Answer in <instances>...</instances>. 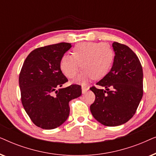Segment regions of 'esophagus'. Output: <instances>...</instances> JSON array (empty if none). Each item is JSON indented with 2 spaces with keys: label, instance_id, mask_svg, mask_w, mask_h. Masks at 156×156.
Segmentation results:
<instances>
[{
  "label": "esophagus",
  "instance_id": "34e87169",
  "mask_svg": "<svg viewBox=\"0 0 156 156\" xmlns=\"http://www.w3.org/2000/svg\"><path fill=\"white\" fill-rule=\"evenodd\" d=\"M88 90H89V89L87 88V87H82V94H85Z\"/></svg>",
  "mask_w": 156,
  "mask_h": 156
}]
</instances>
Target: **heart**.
I'll list each match as a JSON object with an SVG mask.
<instances>
[{"mask_svg": "<svg viewBox=\"0 0 156 156\" xmlns=\"http://www.w3.org/2000/svg\"><path fill=\"white\" fill-rule=\"evenodd\" d=\"M72 54L64 55L59 67L67 77L73 79L82 66L83 71L75 80L81 84H86L91 78L95 80L104 78L114 60L113 49L104 42H80L74 47Z\"/></svg>", "mask_w": 156, "mask_h": 156, "instance_id": "heart-1", "label": "heart"}]
</instances>
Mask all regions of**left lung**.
I'll use <instances>...</instances> for the list:
<instances>
[{
  "mask_svg": "<svg viewBox=\"0 0 156 156\" xmlns=\"http://www.w3.org/2000/svg\"><path fill=\"white\" fill-rule=\"evenodd\" d=\"M115 53L110 72L90 88L95 101L90 106L96 120L106 126L126 123L133 116L143 97V69L138 57L125 44L114 42ZM112 88L109 90V87Z\"/></svg>",
  "mask_w": 156,
  "mask_h": 156,
  "instance_id": "1",
  "label": "left lung"
}]
</instances>
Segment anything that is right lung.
Instances as JSON below:
<instances>
[{
  "label": "right lung",
  "instance_id": "add662e5",
  "mask_svg": "<svg viewBox=\"0 0 156 156\" xmlns=\"http://www.w3.org/2000/svg\"><path fill=\"white\" fill-rule=\"evenodd\" d=\"M72 45L67 42L37 48L30 53L19 76L21 101L32 121L43 129H54L65 122L69 114V102L80 97L81 86L68 82L59 64Z\"/></svg>",
  "mask_w": 156,
  "mask_h": 156
}]
</instances>
